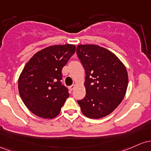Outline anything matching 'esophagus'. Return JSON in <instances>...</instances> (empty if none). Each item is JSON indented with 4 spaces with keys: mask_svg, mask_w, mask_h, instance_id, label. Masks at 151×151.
Returning <instances> with one entry per match:
<instances>
[{
    "mask_svg": "<svg viewBox=\"0 0 151 151\" xmlns=\"http://www.w3.org/2000/svg\"><path fill=\"white\" fill-rule=\"evenodd\" d=\"M75 86H76L75 85H72V86H70V87H69V90H70V91H72L74 89V88H75Z\"/></svg>",
    "mask_w": 151,
    "mask_h": 151,
    "instance_id": "esophagus-1",
    "label": "esophagus"
}]
</instances>
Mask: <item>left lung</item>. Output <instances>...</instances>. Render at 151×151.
<instances>
[{"label":"left lung","mask_w":151,"mask_h":151,"mask_svg":"<svg viewBox=\"0 0 151 151\" xmlns=\"http://www.w3.org/2000/svg\"><path fill=\"white\" fill-rule=\"evenodd\" d=\"M76 53L86 72V94L78 101L83 114L94 119L108 116L126 95V66L114 53L99 45H78Z\"/></svg>","instance_id":"obj_1"}]
</instances>
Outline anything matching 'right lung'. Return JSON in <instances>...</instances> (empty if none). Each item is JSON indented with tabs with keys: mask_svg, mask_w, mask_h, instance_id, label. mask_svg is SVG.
I'll return each instance as SVG.
<instances>
[{
	"mask_svg": "<svg viewBox=\"0 0 151 151\" xmlns=\"http://www.w3.org/2000/svg\"><path fill=\"white\" fill-rule=\"evenodd\" d=\"M73 44L51 45L37 52L18 79V91L28 110L43 118H55L69 96L62 85V68L75 53Z\"/></svg>",
	"mask_w": 151,
	"mask_h": 151,
	"instance_id": "right-lung-1",
	"label": "right lung"
}]
</instances>
